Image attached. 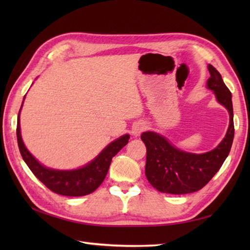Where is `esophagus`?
Returning a JSON list of instances; mask_svg holds the SVG:
<instances>
[{
    "label": "esophagus",
    "instance_id": "1",
    "mask_svg": "<svg viewBox=\"0 0 250 250\" xmlns=\"http://www.w3.org/2000/svg\"><path fill=\"white\" fill-rule=\"evenodd\" d=\"M144 130H145L144 124H142V122H135L133 126H132V134L137 136L140 135Z\"/></svg>",
    "mask_w": 250,
    "mask_h": 250
}]
</instances>
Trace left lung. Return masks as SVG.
<instances>
[{"label":"left lung","instance_id":"obj_1","mask_svg":"<svg viewBox=\"0 0 250 250\" xmlns=\"http://www.w3.org/2000/svg\"><path fill=\"white\" fill-rule=\"evenodd\" d=\"M208 71L207 88L213 90L217 101L230 115L227 134L215 149L198 155L178 149L155 132H144L141 139L147 149L145 174L148 182L160 192L186 194L202 189L219 171L231 150L234 139L232 94L213 65H208Z\"/></svg>","mask_w":250,"mask_h":250}]
</instances>
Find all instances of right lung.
Returning <instances> with one entry per match:
<instances>
[{
	"mask_svg": "<svg viewBox=\"0 0 250 250\" xmlns=\"http://www.w3.org/2000/svg\"><path fill=\"white\" fill-rule=\"evenodd\" d=\"M23 104V103H22ZM22 107V105H21ZM21 109V108H20ZM20 110L17 119V141L21 157L35 176L52 192L66 196H83L92 193L108 172L111 159L128 144L130 135L125 134L111 142L100 152V155L86 166L71 171L48 168L36 160L26 149L20 133Z\"/></svg>",
	"mask_w": 250,
	"mask_h": 250,
	"instance_id": "add662e5",
	"label": "right lung"
}]
</instances>
